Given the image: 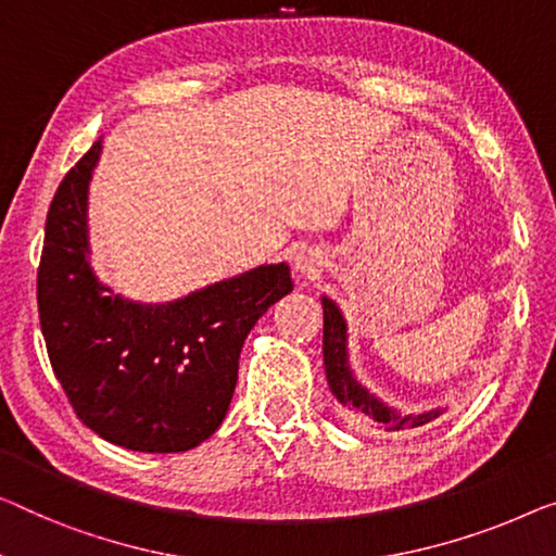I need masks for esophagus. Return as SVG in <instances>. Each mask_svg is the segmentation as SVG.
<instances>
[{"label": "esophagus", "mask_w": 556, "mask_h": 556, "mask_svg": "<svg viewBox=\"0 0 556 556\" xmlns=\"http://www.w3.org/2000/svg\"><path fill=\"white\" fill-rule=\"evenodd\" d=\"M294 271H296V275H300V277H312L314 271H317V267H314L312 256L296 254V256H294Z\"/></svg>", "instance_id": "obj_1"}]
</instances>
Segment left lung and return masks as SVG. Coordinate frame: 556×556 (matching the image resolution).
I'll use <instances>...</instances> for the list:
<instances>
[{"instance_id":"obj_1","label":"left lung","mask_w":556,"mask_h":556,"mask_svg":"<svg viewBox=\"0 0 556 556\" xmlns=\"http://www.w3.org/2000/svg\"><path fill=\"white\" fill-rule=\"evenodd\" d=\"M321 314H325V331H321V352H325V371L331 394L342 404L346 417L364 429H384V432H404L437 419L444 409L434 407L427 412H400L392 404L364 387L350 364V329L339 306L321 296Z\"/></svg>"}]
</instances>
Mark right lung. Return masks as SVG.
I'll return each mask as SVG.
<instances>
[{"mask_svg":"<svg viewBox=\"0 0 556 556\" xmlns=\"http://www.w3.org/2000/svg\"><path fill=\"white\" fill-rule=\"evenodd\" d=\"M102 139L52 199L37 271L39 325L77 417L131 452L194 450L227 417L239 352L256 319L292 292L285 262L260 264L172 302H135L99 281L89 181Z\"/></svg>","mask_w":556,"mask_h":556,"instance_id":"1","label":"right lung"}]
</instances>
